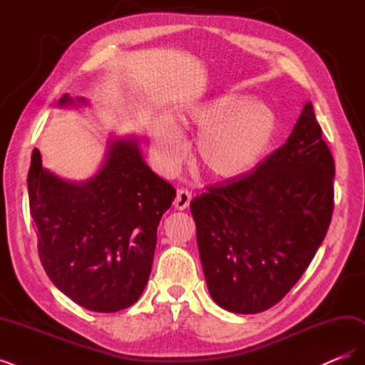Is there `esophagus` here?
Returning a JSON list of instances; mask_svg holds the SVG:
<instances>
[{
  "mask_svg": "<svg viewBox=\"0 0 365 365\" xmlns=\"http://www.w3.org/2000/svg\"><path fill=\"white\" fill-rule=\"evenodd\" d=\"M190 201H192V193L187 189H180L178 193H176L173 205L178 210H185L187 207H189Z\"/></svg>",
  "mask_w": 365,
  "mask_h": 365,
  "instance_id": "1",
  "label": "esophagus"
}]
</instances>
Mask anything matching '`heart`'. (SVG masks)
<instances>
[{"instance_id":"b5f03b06","label":"heart","mask_w":365,"mask_h":365,"mask_svg":"<svg viewBox=\"0 0 365 365\" xmlns=\"http://www.w3.org/2000/svg\"><path fill=\"white\" fill-rule=\"evenodd\" d=\"M275 130L277 118L269 106L225 94L187 106L170 121H153L152 152L164 170L173 172L185 157L181 135L200 132L195 141L197 163L212 178L235 181L257 168Z\"/></svg>"}]
</instances>
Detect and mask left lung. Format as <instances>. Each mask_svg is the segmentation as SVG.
I'll return each mask as SVG.
<instances>
[{"label":"left lung","mask_w":365,"mask_h":365,"mask_svg":"<svg viewBox=\"0 0 365 365\" xmlns=\"http://www.w3.org/2000/svg\"><path fill=\"white\" fill-rule=\"evenodd\" d=\"M335 163L311 102L252 173L208 187L190 212L208 292L225 311L277 304L312 262L334 213Z\"/></svg>","instance_id":"1"}]
</instances>
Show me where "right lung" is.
Wrapping results in <instances>:
<instances>
[{"instance_id":"right-lung-1","label":"right lung","mask_w":365,"mask_h":365,"mask_svg":"<svg viewBox=\"0 0 365 365\" xmlns=\"http://www.w3.org/2000/svg\"><path fill=\"white\" fill-rule=\"evenodd\" d=\"M70 103L68 94L59 101ZM27 185L39 259L53 284L88 311L134 304L149 280L161 216L176 196L143 160L138 141L113 138L101 170L82 182L43 169L35 149Z\"/></svg>"}]
</instances>
